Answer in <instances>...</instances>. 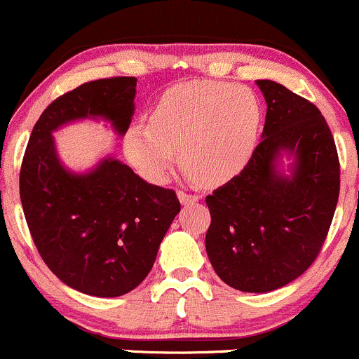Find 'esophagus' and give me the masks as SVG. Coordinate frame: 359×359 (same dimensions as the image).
<instances>
[{
    "mask_svg": "<svg viewBox=\"0 0 359 359\" xmlns=\"http://www.w3.org/2000/svg\"><path fill=\"white\" fill-rule=\"evenodd\" d=\"M178 198H180V202L183 205H191V204H195V202H198V195H194V194H190V191H184V190H180L178 191Z\"/></svg>",
    "mask_w": 359,
    "mask_h": 359,
    "instance_id": "34e87169",
    "label": "esophagus"
}]
</instances>
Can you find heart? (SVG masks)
<instances>
[{"label": "heart", "instance_id": "obj_1", "mask_svg": "<svg viewBox=\"0 0 359 359\" xmlns=\"http://www.w3.org/2000/svg\"><path fill=\"white\" fill-rule=\"evenodd\" d=\"M262 106L253 90L223 81H190L169 88L147 123H134L123 151L136 171L164 181L178 162L201 184H223L246 169L257 150Z\"/></svg>", "mask_w": 359, "mask_h": 359}]
</instances>
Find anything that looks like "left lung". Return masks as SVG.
Returning <instances> with one entry per match:
<instances>
[{
  "label": "left lung",
  "mask_w": 359,
  "mask_h": 359,
  "mask_svg": "<svg viewBox=\"0 0 359 359\" xmlns=\"http://www.w3.org/2000/svg\"><path fill=\"white\" fill-rule=\"evenodd\" d=\"M257 85L267 102L262 141L246 169L205 197V251L223 283L267 293L295 281L318 257L339 201L340 165L312 102L278 81Z\"/></svg>",
  "instance_id": "obj_1"
}]
</instances>
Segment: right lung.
<instances>
[{"instance_id": "add662e5", "label": "right lung", "mask_w": 359, "mask_h": 359, "mask_svg": "<svg viewBox=\"0 0 359 359\" xmlns=\"http://www.w3.org/2000/svg\"><path fill=\"white\" fill-rule=\"evenodd\" d=\"M137 80L88 81L41 113L20 169V202L41 258L69 288L120 297L143 283L181 205L113 155L88 171L62 164L54 133L80 120L108 122L122 137L134 115Z\"/></svg>"}]
</instances>
